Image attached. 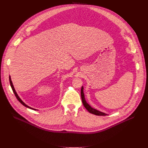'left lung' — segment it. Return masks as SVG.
Returning <instances> with one entry per match:
<instances>
[{
	"label": "left lung",
	"instance_id": "1",
	"mask_svg": "<svg viewBox=\"0 0 148 148\" xmlns=\"http://www.w3.org/2000/svg\"><path fill=\"white\" fill-rule=\"evenodd\" d=\"M83 87H82L81 88V99H82V103L84 105V107H85L87 110L92 114H94V115H99V116H105L107 115V114H105L103 112H100L93 108H92L90 105L86 102V99H85V97H84V92H83Z\"/></svg>",
	"mask_w": 148,
	"mask_h": 148
}]
</instances>
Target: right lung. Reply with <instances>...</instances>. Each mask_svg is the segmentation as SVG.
Listing matches in <instances>:
<instances>
[{"label": "right lung", "instance_id": "obj_1", "mask_svg": "<svg viewBox=\"0 0 148 148\" xmlns=\"http://www.w3.org/2000/svg\"><path fill=\"white\" fill-rule=\"evenodd\" d=\"M9 81H10V86H11V87H12V90H13V92H14V95H15L16 98L18 99V101L21 103H22V105H23L25 107H27V108H30V109L33 110H36V109H34V108H31L30 107H29L28 105H27L26 103H25L22 101V99H21L19 98V97H18V95L17 94V93H16V91H15V90H14V87H13V83H12V80H11V78H10V76H9Z\"/></svg>", "mask_w": 148, "mask_h": 148}]
</instances>
